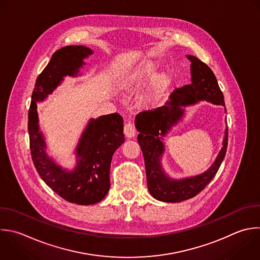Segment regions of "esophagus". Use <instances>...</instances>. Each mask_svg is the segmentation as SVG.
<instances>
[{
  "instance_id": "obj_1",
  "label": "esophagus",
  "mask_w": 260,
  "mask_h": 260,
  "mask_svg": "<svg viewBox=\"0 0 260 260\" xmlns=\"http://www.w3.org/2000/svg\"><path fill=\"white\" fill-rule=\"evenodd\" d=\"M124 133L128 138H132L136 135V129L131 122H127L124 125Z\"/></svg>"
}]
</instances>
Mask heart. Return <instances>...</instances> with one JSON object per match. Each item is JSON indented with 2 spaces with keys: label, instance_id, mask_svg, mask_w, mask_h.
<instances>
[{
  "label": "heart",
  "instance_id": "obj_1",
  "mask_svg": "<svg viewBox=\"0 0 260 260\" xmlns=\"http://www.w3.org/2000/svg\"><path fill=\"white\" fill-rule=\"evenodd\" d=\"M156 68L157 66L153 62H146L126 72L119 80L121 90L128 93L135 92L151 79L140 98V103L147 108L157 106L172 83V76L168 72L154 75Z\"/></svg>",
  "mask_w": 260,
  "mask_h": 260
}]
</instances>
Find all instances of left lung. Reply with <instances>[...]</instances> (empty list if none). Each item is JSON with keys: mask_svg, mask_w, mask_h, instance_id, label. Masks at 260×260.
Returning <instances> with one entry per match:
<instances>
[{"mask_svg": "<svg viewBox=\"0 0 260 260\" xmlns=\"http://www.w3.org/2000/svg\"><path fill=\"white\" fill-rule=\"evenodd\" d=\"M187 58L191 62V83L176 88L166 106L143 111L135 118V126L139 131L137 140L144 157L149 193L164 202H181L202 191L217 173L228 147V128H225L221 150L206 172L182 180H173L162 171L160 158L165 146L161 136H165L183 117L184 110L181 106L193 105L199 101L224 106L223 94L211 69L194 56L188 55Z\"/></svg>", "mask_w": 260, "mask_h": 260, "instance_id": "left-lung-1", "label": "left lung"}]
</instances>
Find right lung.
I'll use <instances>...</instances> for the list:
<instances>
[{
	"instance_id": "1",
	"label": "right lung",
	"mask_w": 260,
	"mask_h": 260,
	"mask_svg": "<svg viewBox=\"0 0 260 260\" xmlns=\"http://www.w3.org/2000/svg\"><path fill=\"white\" fill-rule=\"evenodd\" d=\"M92 54L83 46H68L58 50L37 78L28 112V133L34 165L44 180L65 200L89 205L107 195L110 167L114 152L125 141L123 118L118 113L91 119L76 148L77 165L72 171L62 169L47 155L46 142L40 132L37 103L51 94L65 76H76L83 59Z\"/></svg>"
}]
</instances>
